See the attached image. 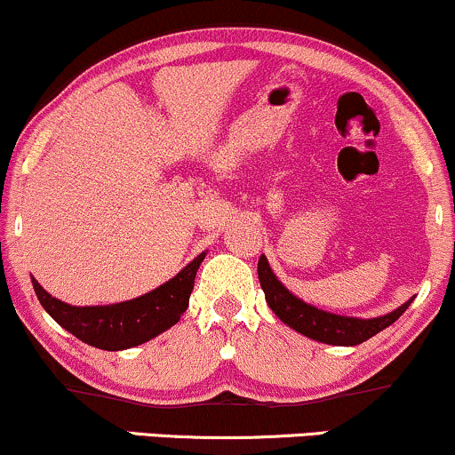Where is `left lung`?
<instances>
[{
	"instance_id": "8db88e82",
	"label": "left lung",
	"mask_w": 455,
	"mask_h": 455,
	"mask_svg": "<svg viewBox=\"0 0 455 455\" xmlns=\"http://www.w3.org/2000/svg\"><path fill=\"white\" fill-rule=\"evenodd\" d=\"M258 276L259 285L266 293V302L272 308V313L281 319L283 323L290 325L291 330L300 332L308 339L319 340L325 345H339V347H351L360 345L364 340L372 339V336L386 330L409 308L413 298L398 307L396 311L381 315V317L372 319H360V317H345V315L325 313L322 308L311 307V304L302 302L287 290L283 283L276 279L272 272L266 255H261L258 261Z\"/></svg>"
}]
</instances>
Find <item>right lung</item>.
Returning <instances> with one entry per match:
<instances>
[{"instance_id":"add662e5","label":"right lung","mask_w":455,"mask_h":455,"mask_svg":"<svg viewBox=\"0 0 455 455\" xmlns=\"http://www.w3.org/2000/svg\"><path fill=\"white\" fill-rule=\"evenodd\" d=\"M204 258L206 253L197 255L174 279L159 285L157 290L106 307H72L42 290L36 279L31 283L44 311L69 334L98 349L121 351L147 343L179 322L189 307L196 272Z\"/></svg>"}]
</instances>
